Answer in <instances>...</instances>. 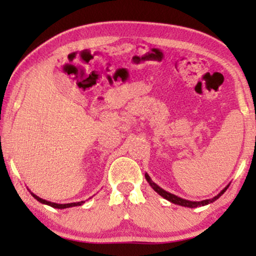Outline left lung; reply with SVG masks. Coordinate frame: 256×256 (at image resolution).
Listing matches in <instances>:
<instances>
[{"label":"left lung","instance_id":"left-lung-1","mask_svg":"<svg viewBox=\"0 0 256 256\" xmlns=\"http://www.w3.org/2000/svg\"><path fill=\"white\" fill-rule=\"evenodd\" d=\"M144 176H146V180L149 183L150 186H152L154 190H155L160 196H162L164 199H166V200H169L170 202H174V204H176V205H180V206H184V208H200V206L208 205V204H211V202H216V199L220 197V196L224 194V192H225L230 186V184H228L225 188H224V190L220 191L219 194L216 196V197H213L211 199H205V200H200V202H192V200H186V199H183V198L178 197V196H176V194H170V192L163 190V188L158 186V185H157L156 183H154L152 180L150 178V176L146 172Z\"/></svg>","mask_w":256,"mask_h":256}]
</instances>
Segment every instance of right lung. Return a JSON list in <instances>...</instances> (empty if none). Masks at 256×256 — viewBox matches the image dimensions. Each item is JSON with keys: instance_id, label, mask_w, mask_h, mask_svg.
<instances>
[{"instance_id": "obj_1", "label": "right lung", "mask_w": 256, "mask_h": 256, "mask_svg": "<svg viewBox=\"0 0 256 256\" xmlns=\"http://www.w3.org/2000/svg\"><path fill=\"white\" fill-rule=\"evenodd\" d=\"M30 194H31V196H32V197H34V199H37L38 202H42V204L48 205V206H51V208H73V206H80V205H82L84 202H85V200H82V202H68V204H57V202H52L45 200V199L38 197V196L32 194V192H31V191H30Z\"/></svg>"}]
</instances>
